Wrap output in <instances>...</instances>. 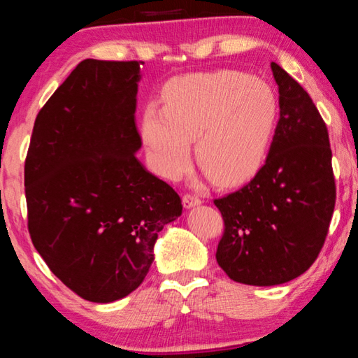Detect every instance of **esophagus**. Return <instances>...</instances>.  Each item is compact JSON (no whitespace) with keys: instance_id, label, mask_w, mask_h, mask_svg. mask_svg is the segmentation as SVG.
<instances>
[{"instance_id":"1","label":"esophagus","mask_w":358,"mask_h":358,"mask_svg":"<svg viewBox=\"0 0 358 358\" xmlns=\"http://www.w3.org/2000/svg\"><path fill=\"white\" fill-rule=\"evenodd\" d=\"M182 203L185 208H194V207H197V205L202 203V200H200L195 194H185L182 197Z\"/></svg>"}]
</instances>
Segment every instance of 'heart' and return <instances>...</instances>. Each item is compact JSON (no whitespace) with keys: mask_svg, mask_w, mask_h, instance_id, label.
Wrapping results in <instances>:
<instances>
[{"mask_svg":"<svg viewBox=\"0 0 358 358\" xmlns=\"http://www.w3.org/2000/svg\"><path fill=\"white\" fill-rule=\"evenodd\" d=\"M277 117V96L266 81L218 70L166 83L163 107H145L140 131L151 168L163 178L184 173L194 138L205 173L218 184H236L261 169Z\"/></svg>","mask_w":358,"mask_h":358,"instance_id":"b5f03b06","label":"heart"}]
</instances>
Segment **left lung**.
Wrapping results in <instances>:
<instances>
[{"label":"left lung","mask_w":358,"mask_h":358,"mask_svg":"<svg viewBox=\"0 0 358 358\" xmlns=\"http://www.w3.org/2000/svg\"><path fill=\"white\" fill-rule=\"evenodd\" d=\"M278 119L266 164L251 182L217 199L224 222L217 262L234 282H290L316 261L336 205L332 151L324 120L308 92L271 63Z\"/></svg>","instance_id":"left-lung-1"}]
</instances>
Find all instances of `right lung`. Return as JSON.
I'll return each instance as SVG.
<instances>
[{
    "label": "right lung",
    "mask_w": 358,
    "mask_h": 358,
    "mask_svg": "<svg viewBox=\"0 0 358 358\" xmlns=\"http://www.w3.org/2000/svg\"><path fill=\"white\" fill-rule=\"evenodd\" d=\"M138 62L83 60L37 114L24 185L34 248L65 285L120 300L148 273L158 233L182 213L178 192L135 153Z\"/></svg>",
    "instance_id": "add662e5"
}]
</instances>
